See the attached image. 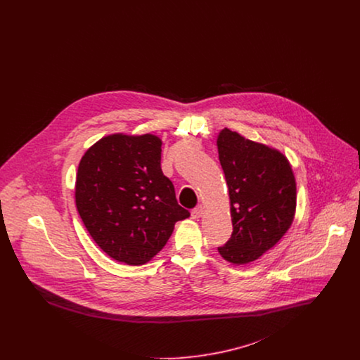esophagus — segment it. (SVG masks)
I'll return each instance as SVG.
<instances>
[{
  "instance_id": "1",
  "label": "esophagus",
  "mask_w": 360,
  "mask_h": 360,
  "mask_svg": "<svg viewBox=\"0 0 360 360\" xmlns=\"http://www.w3.org/2000/svg\"><path fill=\"white\" fill-rule=\"evenodd\" d=\"M202 213H204V207L201 205H198L191 210V219L197 220V219H200V217L202 216Z\"/></svg>"
}]
</instances>
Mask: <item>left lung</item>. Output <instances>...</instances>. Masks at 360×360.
<instances>
[{"label":"left lung","instance_id":"left-lung-1","mask_svg":"<svg viewBox=\"0 0 360 360\" xmlns=\"http://www.w3.org/2000/svg\"><path fill=\"white\" fill-rule=\"evenodd\" d=\"M217 148L233 225L231 239L217 250L225 260L245 264L273 248L290 228L295 179L285 155L228 128L220 132Z\"/></svg>","mask_w":360,"mask_h":360}]
</instances>
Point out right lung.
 Returning <instances> with one entry per match:
<instances>
[{
    "label": "right lung",
    "instance_id": "add662e5",
    "mask_svg": "<svg viewBox=\"0 0 360 360\" xmlns=\"http://www.w3.org/2000/svg\"><path fill=\"white\" fill-rule=\"evenodd\" d=\"M155 135L103 137L82 156L75 204L87 232L110 257L139 266L166 245L174 225L190 216L178 205L160 167Z\"/></svg>",
    "mask_w": 360,
    "mask_h": 360
}]
</instances>
